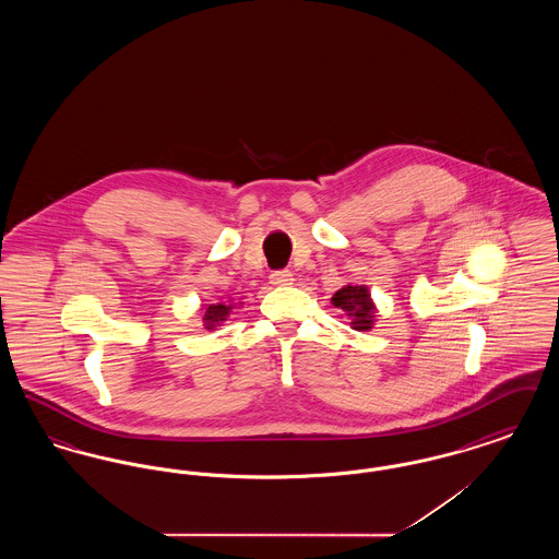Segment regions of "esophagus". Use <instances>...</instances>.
Returning a JSON list of instances; mask_svg holds the SVG:
<instances>
[{"label": "esophagus", "mask_w": 559, "mask_h": 559, "mask_svg": "<svg viewBox=\"0 0 559 559\" xmlns=\"http://www.w3.org/2000/svg\"><path fill=\"white\" fill-rule=\"evenodd\" d=\"M270 283L276 285V287H285V285H292L293 274L289 270H274L270 274Z\"/></svg>", "instance_id": "1"}]
</instances>
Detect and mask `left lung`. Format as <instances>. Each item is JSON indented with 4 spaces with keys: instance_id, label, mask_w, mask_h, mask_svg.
<instances>
[{
    "instance_id": "obj_1",
    "label": "left lung",
    "mask_w": 559,
    "mask_h": 559,
    "mask_svg": "<svg viewBox=\"0 0 559 559\" xmlns=\"http://www.w3.org/2000/svg\"><path fill=\"white\" fill-rule=\"evenodd\" d=\"M331 304L340 308L354 331H371L377 320V306L367 285H346L331 297Z\"/></svg>"
}]
</instances>
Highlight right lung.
Instances as JSON below:
<instances>
[{
	"instance_id": "1",
	"label": "right lung",
	"mask_w": 559,
	"mask_h": 559,
	"mask_svg": "<svg viewBox=\"0 0 559 559\" xmlns=\"http://www.w3.org/2000/svg\"><path fill=\"white\" fill-rule=\"evenodd\" d=\"M203 329L215 331L217 326L224 324V320L233 314V310H237V304L233 299L228 301H215V304H203Z\"/></svg>"
}]
</instances>
